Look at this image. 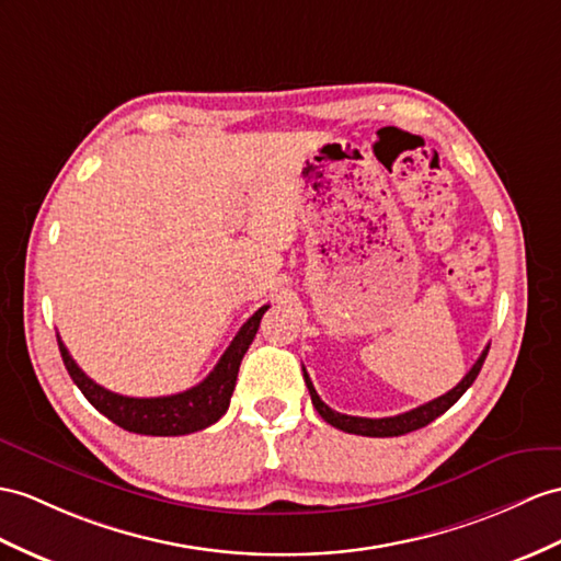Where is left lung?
<instances>
[{"mask_svg": "<svg viewBox=\"0 0 561 561\" xmlns=\"http://www.w3.org/2000/svg\"><path fill=\"white\" fill-rule=\"evenodd\" d=\"M488 350L490 347H485L481 352V357H478V362L471 366V371L463 376L453 390L440 394L438 400L421 404V407L412 409V412H404V414H398V416H386V419H364V416H347V414L335 412V409L328 407L319 398V392L313 390V383H311V378L307 374V368H302V371H305V383L309 388L311 402H313V407H317V412L321 414V419L325 423H331V426L345 431V433L366 435V438H392V435H404V433H412V431H419L423 426H428L431 421H435L440 414H445L447 409L453 407L461 398V394L471 388L476 376L481 374V366H483V362L488 357Z\"/></svg>", "mask_w": 561, "mask_h": 561, "instance_id": "left-lung-1", "label": "left lung"}]
</instances>
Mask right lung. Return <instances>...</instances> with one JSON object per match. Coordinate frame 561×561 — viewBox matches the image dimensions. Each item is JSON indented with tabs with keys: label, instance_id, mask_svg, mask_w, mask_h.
Returning a JSON list of instances; mask_svg holds the SVG:
<instances>
[{
	"label": "right lung",
	"instance_id": "obj_1",
	"mask_svg": "<svg viewBox=\"0 0 561 561\" xmlns=\"http://www.w3.org/2000/svg\"><path fill=\"white\" fill-rule=\"evenodd\" d=\"M266 309L268 305L252 313L248 323L233 337V343L224 352V357L214 366V371L199 386L178 394H167V398H126V394L98 386L73 362L59 335L57 340L68 376L73 378V383L85 394L88 402L108 421H114L123 431L140 435H187L211 426V423H216L228 412L230 394L236 390L240 362L244 352L250 350L259 331V321H262Z\"/></svg>",
	"mask_w": 561,
	"mask_h": 561
}]
</instances>
